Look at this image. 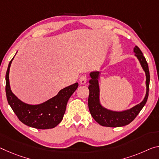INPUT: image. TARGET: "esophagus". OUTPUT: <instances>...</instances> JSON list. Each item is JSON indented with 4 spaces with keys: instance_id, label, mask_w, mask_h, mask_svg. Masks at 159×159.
<instances>
[{
    "instance_id": "1",
    "label": "esophagus",
    "mask_w": 159,
    "mask_h": 159,
    "mask_svg": "<svg viewBox=\"0 0 159 159\" xmlns=\"http://www.w3.org/2000/svg\"><path fill=\"white\" fill-rule=\"evenodd\" d=\"M79 82H80V84H82V85H84V84H86V82H87V76H86V75H82V76L80 78Z\"/></svg>"
}]
</instances>
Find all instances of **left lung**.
Segmentation results:
<instances>
[{
    "mask_svg": "<svg viewBox=\"0 0 159 159\" xmlns=\"http://www.w3.org/2000/svg\"><path fill=\"white\" fill-rule=\"evenodd\" d=\"M134 56L137 58L146 75V95L143 100L134 107L122 111H115L105 107L101 104L100 99V89L99 79L100 70H93L89 74L90 79L89 80V108L90 114L98 124L104 127H119L129 125L135 119L137 115L142 110L147 101L149 90L150 75L148 64L142 51L137 46L134 48Z\"/></svg>",
    "mask_w": 159,
    "mask_h": 159,
    "instance_id": "obj_1",
    "label": "left lung"
}]
</instances>
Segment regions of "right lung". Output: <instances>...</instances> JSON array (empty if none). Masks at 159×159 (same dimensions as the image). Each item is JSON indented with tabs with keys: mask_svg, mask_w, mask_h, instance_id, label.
I'll use <instances>...</instances> for the list:
<instances>
[{
	"mask_svg": "<svg viewBox=\"0 0 159 159\" xmlns=\"http://www.w3.org/2000/svg\"><path fill=\"white\" fill-rule=\"evenodd\" d=\"M14 57L10 61L6 75V92L7 102L18 119L29 127L39 129L54 128L63 120L68 100L79 86L75 83L59 90L57 95L37 105L22 102L12 92L10 85V68Z\"/></svg>",
	"mask_w": 159,
	"mask_h": 159,
	"instance_id": "right-lung-1",
	"label": "right lung"
}]
</instances>
